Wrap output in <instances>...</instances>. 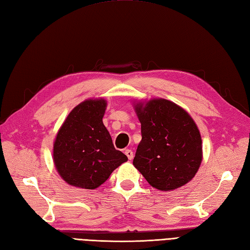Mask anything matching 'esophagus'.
I'll return each mask as SVG.
<instances>
[{"label": "esophagus", "mask_w": 250, "mask_h": 250, "mask_svg": "<svg viewBox=\"0 0 250 250\" xmlns=\"http://www.w3.org/2000/svg\"><path fill=\"white\" fill-rule=\"evenodd\" d=\"M125 155L128 157V159L129 160H132V158H133V153H132V150L131 149H125Z\"/></svg>", "instance_id": "1"}]
</instances>
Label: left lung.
Masks as SVG:
<instances>
[{"label": "left lung", "mask_w": 250, "mask_h": 250, "mask_svg": "<svg viewBox=\"0 0 250 250\" xmlns=\"http://www.w3.org/2000/svg\"><path fill=\"white\" fill-rule=\"evenodd\" d=\"M133 108L142 133L133 166L157 190L187 185L203 161L202 137L191 115L164 99L135 102Z\"/></svg>", "instance_id": "left-lung-1"}]
</instances>
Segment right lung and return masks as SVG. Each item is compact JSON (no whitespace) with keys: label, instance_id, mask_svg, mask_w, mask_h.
Returning <instances> with one entry per match:
<instances>
[{"label":"right lung","instance_id":"obj_1","mask_svg":"<svg viewBox=\"0 0 250 250\" xmlns=\"http://www.w3.org/2000/svg\"><path fill=\"white\" fill-rule=\"evenodd\" d=\"M104 99H89L69 113L55 138L53 161L60 177L75 188L94 190L128 158L115 149L103 117Z\"/></svg>","mask_w":250,"mask_h":250}]
</instances>
